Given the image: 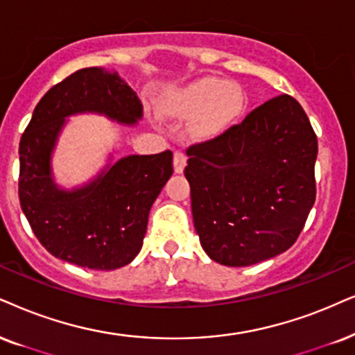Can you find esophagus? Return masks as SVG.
Instances as JSON below:
<instances>
[{"label":"esophagus","instance_id":"esophagus-1","mask_svg":"<svg viewBox=\"0 0 355 355\" xmlns=\"http://www.w3.org/2000/svg\"><path fill=\"white\" fill-rule=\"evenodd\" d=\"M187 167V155L183 152H175L173 154V170L175 173H183Z\"/></svg>","mask_w":355,"mask_h":355}]
</instances>
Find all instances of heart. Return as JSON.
<instances>
[{
    "label": "heart",
    "mask_w": 355,
    "mask_h": 355,
    "mask_svg": "<svg viewBox=\"0 0 355 355\" xmlns=\"http://www.w3.org/2000/svg\"><path fill=\"white\" fill-rule=\"evenodd\" d=\"M245 107V95L236 83L218 77H205L172 92L164 100V111L172 118L188 119L193 136L213 141L223 136L239 119Z\"/></svg>",
    "instance_id": "1"
}]
</instances>
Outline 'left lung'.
Wrapping results in <instances>:
<instances>
[{"label": "left lung", "instance_id": "obj_1", "mask_svg": "<svg viewBox=\"0 0 355 355\" xmlns=\"http://www.w3.org/2000/svg\"><path fill=\"white\" fill-rule=\"evenodd\" d=\"M193 224L214 262L248 267L295 244L315 205L318 139L300 103H263L187 150Z\"/></svg>", "mask_w": 355, "mask_h": 355}]
</instances>
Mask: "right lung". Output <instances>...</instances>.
I'll list each match as a JSON object with an SVG mask.
<instances>
[{
	"label": "right lung",
	"mask_w": 355,
	"mask_h": 355,
	"mask_svg": "<svg viewBox=\"0 0 355 355\" xmlns=\"http://www.w3.org/2000/svg\"><path fill=\"white\" fill-rule=\"evenodd\" d=\"M101 114L123 125L142 119V103L118 71L82 69L35 106L19 144V201L35 237L57 259L116 270L141 252L149 211L170 175L173 154L125 155L80 187L53 180L52 155L75 114Z\"/></svg>",
	"instance_id": "add662e5"
}]
</instances>
